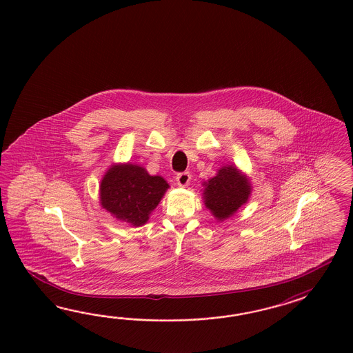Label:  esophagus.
<instances>
[{"label":"esophagus","instance_id":"1","mask_svg":"<svg viewBox=\"0 0 353 353\" xmlns=\"http://www.w3.org/2000/svg\"><path fill=\"white\" fill-rule=\"evenodd\" d=\"M190 179H192V174L189 172H181L176 176V181L180 186H188V183L190 182Z\"/></svg>","mask_w":353,"mask_h":353}]
</instances>
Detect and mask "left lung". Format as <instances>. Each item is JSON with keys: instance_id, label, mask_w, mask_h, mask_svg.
<instances>
[{"instance_id": "8db88e82", "label": "left lung", "mask_w": 353, "mask_h": 353, "mask_svg": "<svg viewBox=\"0 0 353 353\" xmlns=\"http://www.w3.org/2000/svg\"><path fill=\"white\" fill-rule=\"evenodd\" d=\"M205 207L220 221L233 216L236 210L247 203L251 194V183L234 165H225L208 182H204Z\"/></svg>"}]
</instances>
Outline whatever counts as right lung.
<instances>
[{"label": "right lung", "instance_id": "add662e5", "mask_svg": "<svg viewBox=\"0 0 353 353\" xmlns=\"http://www.w3.org/2000/svg\"><path fill=\"white\" fill-rule=\"evenodd\" d=\"M170 185L161 176H150L137 164H115L99 185L101 205L120 221L146 224Z\"/></svg>", "mask_w": 353, "mask_h": 353}]
</instances>
